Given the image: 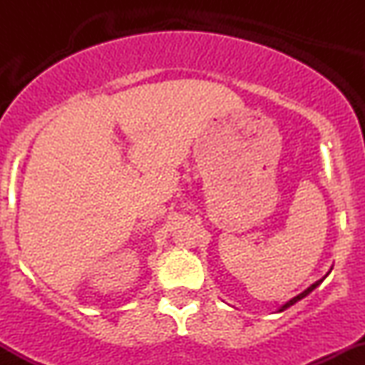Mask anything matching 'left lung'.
Masks as SVG:
<instances>
[{
	"label": "left lung",
	"instance_id": "1",
	"mask_svg": "<svg viewBox=\"0 0 365 365\" xmlns=\"http://www.w3.org/2000/svg\"><path fill=\"white\" fill-rule=\"evenodd\" d=\"M322 279H324V278H322ZM322 279H317V282H316V283H314V284H311V287H309V288H307V290H304L302 293H299V295H297V297H293V299H292V300H288V302H287V304H284L282 309H279V312H282V311H284V309H288V307H290V305H293V304H297V302H299V300H302V299H304V297H307V295H309V293H311V292L314 290V288H317V287H319V284L322 283Z\"/></svg>",
	"mask_w": 365,
	"mask_h": 365
}]
</instances>
